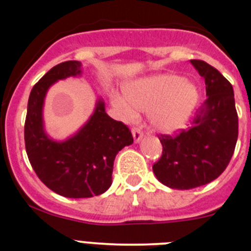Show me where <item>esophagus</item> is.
Returning a JSON list of instances; mask_svg holds the SVG:
<instances>
[{"instance_id": "obj_1", "label": "esophagus", "mask_w": 251, "mask_h": 251, "mask_svg": "<svg viewBox=\"0 0 251 251\" xmlns=\"http://www.w3.org/2000/svg\"><path fill=\"white\" fill-rule=\"evenodd\" d=\"M132 136L135 142H139L142 139V136H144V132L139 127H132Z\"/></svg>"}]
</instances>
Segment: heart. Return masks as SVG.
<instances>
[{
	"mask_svg": "<svg viewBox=\"0 0 251 251\" xmlns=\"http://www.w3.org/2000/svg\"><path fill=\"white\" fill-rule=\"evenodd\" d=\"M125 99L114 97L112 104L123 116L131 119L136 110L149 111L151 125L166 133L177 132L188 121L198 91L194 84L175 74L149 76L125 88Z\"/></svg>",
	"mask_w": 251,
	"mask_h": 251,
	"instance_id": "1",
	"label": "heart"
}]
</instances>
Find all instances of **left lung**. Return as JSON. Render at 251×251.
Here are the masks:
<instances>
[{
	"mask_svg": "<svg viewBox=\"0 0 251 251\" xmlns=\"http://www.w3.org/2000/svg\"><path fill=\"white\" fill-rule=\"evenodd\" d=\"M191 63L204 78L207 99L192 126L160 135L162 156L152 166L165 186L192 189L218 178L231 160L238 140V114L231 84L203 60Z\"/></svg>",
	"mask_w": 251,
	"mask_h": 251,
	"instance_id": "1",
	"label": "left lung"
}]
</instances>
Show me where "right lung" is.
Returning a JSON list of instances; mask_svg holds the SVG:
<instances>
[{
  "label": "right lung",
  "mask_w": 251,
  "mask_h": 251,
  "mask_svg": "<svg viewBox=\"0 0 251 251\" xmlns=\"http://www.w3.org/2000/svg\"><path fill=\"white\" fill-rule=\"evenodd\" d=\"M80 74L78 60L63 62L46 73L30 91L25 123V151L34 172L49 189L68 198H90L107 191L116 154L133 142L130 128L110 118L100 99L74 136L63 142L47 136L42 110L49 86Z\"/></svg>",
  "instance_id": "right-lung-1"
}]
</instances>
